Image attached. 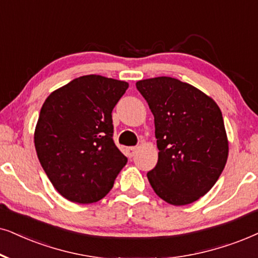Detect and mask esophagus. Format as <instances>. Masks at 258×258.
Segmentation results:
<instances>
[{"label": "esophagus", "mask_w": 258, "mask_h": 258, "mask_svg": "<svg viewBox=\"0 0 258 258\" xmlns=\"http://www.w3.org/2000/svg\"><path fill=\"white\" fill-rule=\"evenodd\" d=\"M136 151H137V147H128V149H127V156H128L130 158H132L133 156H135V153H136Z\"/></svg>", "instance_id": "1"}]
</instances>
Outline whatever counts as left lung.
Listing matches in <instances>:
<instances>
[{
    "instance_id": "obj_1",
    "label": "left lung",
    "mask_w": 258,
    "mask_h": 258,
    "mask_svg": "<svg viewBox=\"0 0 258 258\" xmlns=\"http://www.w3.org/2000/svg\"><path fill=\"white\" fill-rule=\"evenodd\" d=\"M137 89L154 116L158 163L147 173L172 205L191 204L216 184L229 154L221 108L212 98L170 77L140 80Z\"/></svg>"
}]
</instances>
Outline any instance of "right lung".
<instances>
[{
    "label": "right lung",
    "instance_id": "obj_1",
    "mask_svg": "<svg viewBox=\"0 0 258 258\" xmlns=\"http://www.w3.org/2000/svg\"><path fill=\"white\" fill-rule=\"evenodd\" d=\"M127 88L125 81L84 75L51 92L41 107L37 158L56 191L73 203L104 198L127 163L112 138V111Z\"/></svg>",
    "mask_w": 258,
    "mask_h": 258
}]
</instances>
